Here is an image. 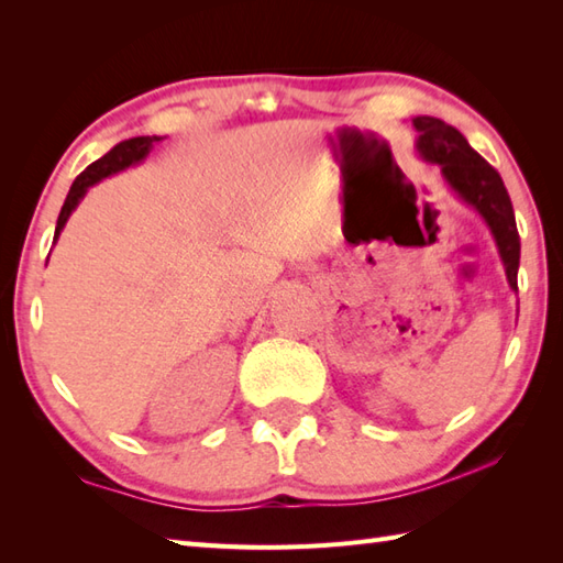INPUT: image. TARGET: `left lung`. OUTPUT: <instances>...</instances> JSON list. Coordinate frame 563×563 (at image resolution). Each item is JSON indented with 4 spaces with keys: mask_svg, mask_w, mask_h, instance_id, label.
Wrapping results in <instances>:
<instances>
[{
    "mask_svg": "<svg viewBox=\"0 0 563 563\" xmlns=\"http://www.w3.org/2000/svg\"><path fill=\"white\" fill-rule=\"evenodd\" d=\"M415 128L419 130V154L431 164H439L453 190L489 223L498 253L504 257L508 282L518 291L520 235L514 205H510L508 190L498 170L474 152L465 136L443 120L421 115L415 118Z\"/></svg>",
    "mask_w": 563,
    "mask_h": 563,
    "instance_id": "1",
    "label": "left lung"
}]
</instances>
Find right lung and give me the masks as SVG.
I'll list each match as a JSON object with an SVG mask.
<instances>
[{
    "mask_svg": "<svg viewBox=\"0 0 563 563\" xmlns=\"http://www.w3.org/2000/svg\"><path fill=\"white\" fill-rule=\"evenodd\" d=\"M158 140H161V136H134V140H124L118 146H112L106 156L93 161V164L86 168L84 173H79L77 180H74L71 187H69V195L65 199V205H62L57 229H55V241H57L59 231L65 229V223L74 211V207L79 205V199L86 195V190H89L93 183H98L101 178H108V176H112V173H118V170L128 168L132 164H140V161L148 154L152 144L158 142Z\"/></svg>",
    "mask_w": 563,
    "mask_h": 563,
    "instance_id": "add662e5",
    "label": "right lung"
}]
</instances>
